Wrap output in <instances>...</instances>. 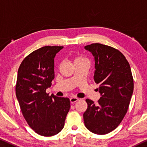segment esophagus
Listing matches in <instances>:
<instances>
[{
	"instance_id": "esophagus-1",
	"label": "esophagus",
	"mask_w": 147,
	"mask_h": 147,
	"mask_svg": "<svg viewBox=\"0 0 147 147\" xmlns=\"http://www.w3.org/2000/svg\"><path fill=\"white\" fill-rule=\"evenodd\" d=\"M78 100H79V98H77V97H71V98H70V99H69V100H70V102L71 104L72 103H75Z\"/></svg>"
}]
</instances>
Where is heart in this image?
Returning a JSON list of instances; mask_svg holds the SVG:
<instances>
[{"label":"heart","instance_id":"obj_1","mask_svg":"<svg viewBox=\"0 0 147 147\" xmlns=\"http://www.w3.org/2000/svg\"><path fill=\"white\" fill-rule=\"evenodd\" d=\"M74 64H77V63H81V62H88V60L86 58L83 57L82 56H77L74 58Z\"/></svg>","mask_w":147,"mask_h":147}]
</instances>
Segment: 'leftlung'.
<instances>
[{"instance_id":"obj_1","label":"left lung","mask_w":147,"mask_h":147,"mask_svg":"<svg viewBox=\"0 0 147 147\" xmlns=\"http://www.w3.org/2000/svg\"><path fill=\"white\" fill-rule=\"evenodd\" d=\"M85 49L94 57V81L101 95L96 104L86 99L85 125L95 134H107L118 127L127 113L134 92L131 70L123 54L112 47L92 43Z\"/></svg>"}]
</instances>
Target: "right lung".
Segmentation results:
<instances>
[{
  "instance_id": "right-lung-1",
  "label": "right lung",
  "mask_w": 147,
  "mask_h": 147,
  "mask_svg": "<svg viewBox=\"0 0 147 147\" xmlns=\"http://www.w3.org/2000/svg\"><path fill=\"white\" fill-rule=\"evenodd\" d=\"M63 47L45 46L26 56L20 64L16 94L22 114L37 134L50 137L60 132L70 108L68 98L49 96L46 89L55 79V58Z\"/></svg>"
}]
</instances>
